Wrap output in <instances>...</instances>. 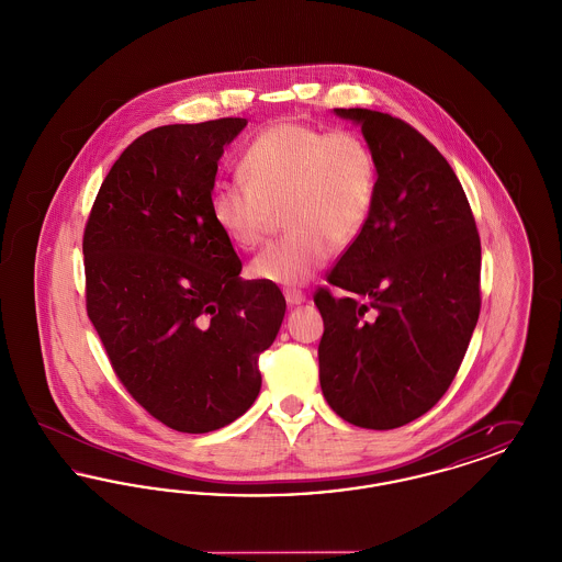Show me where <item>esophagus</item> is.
I'll return each mask as SVG.
<instances>
[{"label":"esophagus","instance_id":"1","mask_svg":"<svg viewBox=\"0 0 562 562\" xmlns=\"http://www.w3.org/2000/svg\"><path fill=\"white\" fill-rule=\"evenodd\" d=\"M284 296H286V303H289V305H301V303L305 301V294L301 293V291H296V289H286Z\"/></svg>","mask_w":562,"mask_h":562}]
</instances>
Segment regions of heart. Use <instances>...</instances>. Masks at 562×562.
<instances>
[{
	"mask_svg": "<svg viewBox=\"0 0 562 562\" xmlns=\"http://www.w3.org/2000/svg\"><path fill=\"white\" fill-rule=\"evenodd\" d=\"M244 183L213 189L216 227L241 250L268 240L278 213L289 234L268 246L250 266L255 278L299 286L330 259L337 244L356 240L367 227L379 189L371 145L349 131L280 120L248 145Z\"/></svg>",
	"mask_w": 562,
	"mask_h": 562,
	"instance_id": "1",
	"label": "heart"
}]
</instances>
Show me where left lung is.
<instances>
[{
  "label": "left lung",
  "mask_w": 562,
  "mask_h": 562,
  "mask_svg": "<svg viewBox=\"0 0 562 562\" xmlns=\"http://www.w3.org/2000/svg\"><path fill=\"white\" fill-rule=\"evenodd\" d=\"M373 149V214L314 303L322 394L349 424L394 429L445 396L481 314V238L442 154L411 124L371 109H335Z\"/></svg>",
  "instance_id": "obj_1"
}]
</instances>
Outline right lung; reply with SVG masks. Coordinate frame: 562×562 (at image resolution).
Wrapping results in <instances>:
<instances>
[{"label":"right lung","instance_id":"right-lung-1","mask_svg":"<svg viewBox=\"0 0 562 562\" xmlns=\"http://www.w3.org/2000/svg\"><path fill=\"white\" fill-rule=\"evenodd\" d=\"M244 117L140 134L111 166L83 229L86 312L128 394L164 426L206 434L261 390L259 356L286 312L241 280L211 214L216 161Z\"/></svg>","mask_w":562,"mask_h":562}]
</instances>
